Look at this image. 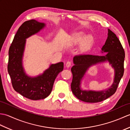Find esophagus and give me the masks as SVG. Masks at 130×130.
Returning <instances> with one entry per match:
<instances>
[{
  "mask_svg": "<svg viewBox=\"0 0 130 130\" xmlns=\"http://www.w3.org/2000/svg\"><path fill=\"white\" fill-rule=\"evenodd\" d=\"M66 66H67V68H69L71 66V62L70 61H68L66 63Z\"/></svg>",
  "mask_w": 130,
  "mask_h": 130,
  "instance_id": "34e87169",
  "label": "esophagus"
}]
</instances>
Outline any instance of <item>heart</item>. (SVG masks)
<instances>
[{"instance_id": "1", "label": "heart", "mask_w": 130, "mask_h": 130, "mask_svg": "<svg viewBox=\"0 0 130 130\" xmlns=\"http://www.w3.org/2000/svg\"><path fill=\"white\" fill-rule=\"evenodd\" d=\"M83 35H76L73 37V41L74 43H79L82 42L83 40ZM93 42V38L92 37H89L83 41L82 45V49L83 50H85L88 48V47L90 46L91 43Z\"/></svg>"}]
</instances>
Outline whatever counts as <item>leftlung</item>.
I'll list each match as a JSON object with an SVG mask.
<instances>
[{
    "instance_id": "1",
    "label": "left lung",
    "mask_w": 130,
    "mask_h": 130,
    "mask_svg": "<svg viewBox=\"0 0 130 130\" xmlns=\"http://www.w3.org/2000/svg\"><path fill=\"white\" fill-rule=\"evenodd\" d=\"M102 50V52H107L104 56L83 54L75 55L74 57L75 65L71 69L73 74L71 88L74 95L79 100L88 103H97L104 101L116 92L123 75L125 53L119 39L111 30L108 29V38ZM106 60H108L115 70V80L112 86L107 91L101 92L80 90V80L88 68L95 63Z\"/></svg>"
}]
</instances>
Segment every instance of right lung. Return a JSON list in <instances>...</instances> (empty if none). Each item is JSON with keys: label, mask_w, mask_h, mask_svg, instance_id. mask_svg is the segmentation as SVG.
<instances>
[{"label": "right lung", "mask_w": 130, "mask_h": 130, "mask_svg": "<svg viewBox=\"0 0 130 130\" xmlns=\"http://www.w3.org/2000/svg\"><path fill=\"white\" fill-rule=\"evenodd\" d=\"M45 26L35 19L27 21L19 27L9 49L8 71L13 88L17 92L31 100L45 99L51 93L55 80L63 69V63L52 64L42 75L36 78L27 76L22 65L26 38Z\"/></svg>", "instance_id": "add662e5"}]
</instances>
